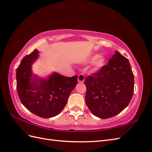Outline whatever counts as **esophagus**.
Returning a JSON list of instances; mask_svg holds the SVG:
<instances>
[{"mask_svg": "<svg viewBox=\"0 0 152 152\" xmlns=\"http://www.w3.org/2000/svg\"><path fill=\"white\" fill-rule=\"evenodd\" d=\"M85 80V76L83 73H80V74L78 77V82H80V83H83Z\"/></svg>", "mask_w": 152, "mask_h": 152, "instance_id": "1", "label": "esophagus"}]
</instances>
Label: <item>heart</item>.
Wrapping results in <instances>:
<instances>
[{"mask_svg": "<svg viewBox=\"0 0 152 152\" xmlns=\"http://www.w3.org/2000/svg\"><path fill=\"white\" fill-rule=\"evenodd\" d=\"M90 63L94 62L96 68H100L103 67L106 63V58L104 56H99V54H94L89 59Z\"/></svg>", "mask_w": 152, "mask_h": 152, "instance_id": "1", "label": "heart"}]
</instances>
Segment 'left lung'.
I'll use <instances>...</instances> for the list:
<instances>
[{"label": "left lung", "mask_w": 152, "mask_h": 152, "mask_svg": "<svg viewBox=\"0 0 152 152\" xmlns=\"http://www.w3.org/2000/svg\"><path fill=\"white\" fill-rule=\"evenodd\" d=\"M86 103L94 116L105 119L121 113L134 93V75L128 59L118 51L108 65L86 77Z\"/></svg>", "instance_id": "8db88e82"}]
</instances>
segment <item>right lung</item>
Instances as JSON below:
<instances>
[{
	"label": "right lung",
	"instance_id": "1",
	"mask_svg": "<svg viewBox=\"0 0 152 152\" xmlns=\"http://www.w3.org/2000/svg\"><path fill=\"white\" fill-rule=\"evenodd\" d=\"M39 58L35 49L21 60L16 70L18 96L24 107L40 117L58 115L67 103L68 96L77 84V75L68 77L53 72L47 78L34 74L33 63Z\"/></svg>",
	"mask_w": 152,
	"mask_h": 152
}]
</instances>
